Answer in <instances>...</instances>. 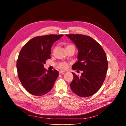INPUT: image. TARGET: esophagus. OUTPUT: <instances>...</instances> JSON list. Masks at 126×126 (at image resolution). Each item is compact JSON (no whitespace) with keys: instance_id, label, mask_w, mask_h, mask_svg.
I'll list each match as a JSON object with an SVG mask.
<instances>
[{"instance_id":"obj_1","label":"esophagus","mask_w":126,"mask_h":126,"mask_svg":"<svg viewBox=\"0 0 126 126\" xmlns=\"http://www.w3.org/2000/svg\"><path fill=\"white\" fill-rule=\"evenodd\" d=\"M64 72H65V71H60L59 72V74H64Z\"/></svg>"}]
</instances>
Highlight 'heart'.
I'll return each mask as SVG.
<instances>
[{"label":"heart","mask_w":126,"mask_h":126,"mask_svg":"<svg viewBox=\"0 0 126 126\" xmlns=\"http://www.w3.org/2000/svg\"><path fill=\"white\" fill-rule=\"evenodd\" d=\"M70 46H74L72 45H71V44L68 45L66 46V48L69 47H70ZM57 66H58V67L59 68H60V69L64 70V69H67L68 67V64L66 62H60V63H59L58 64V65H57Z\"/></svg>","instance_id":"obj_1"}]
</instances>
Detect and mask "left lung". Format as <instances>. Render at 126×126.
Here are the masks:
<instances>
[{"mask_svg": "<svg viewBox=\"0 0 126 126\" xmlns=\"http://www.w3.org/2000/svg\"><path fill=\"white\" fill-rule=\"evenodd\" d=\"M78 49V60L72 69L82 70L81 76H74L71 90L78 96L87 97L96 93L106 78L108 63L101 46L92 38L80 34L66 35Z\"/></svg>", "mask_w": 126, "mask_h": 126, "instance_id": "8db88e82", "label": "left lung"}]
</instances>
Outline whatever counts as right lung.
Listing matches in <instances>:
<instances>
[{
  "label": "right lung",
  "instance_id": "obj_1",
  "mask_svg": "<svg viewBox=\"0 0 126 126\" xmlns=\"http://www.w3.org/2000/svg\"><path fill=\"white\" fill-rule=\"evenodd\" d=\"M63 36L48 35L34 37L21 49L17 62L18 76L30 94L41 96L52 89L59 72L55 69L47 72L44 64L51 58L52 44Z\"/></svg>",
  "mask_w": 126,
  "mask_h": 126
}]
</instances>
